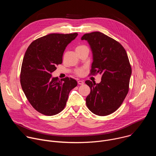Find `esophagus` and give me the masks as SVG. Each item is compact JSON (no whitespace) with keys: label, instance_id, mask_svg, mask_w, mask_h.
<instances>
[{"label":"esophagus","instance_id":"esophagus-1","mask_svg":"<svg viewBox=\"0 0 156 156\" xmlns=\"http://www.w3.org/2000/svg\"><path fill=\"white\" fill-rule=\"evenodd\" d=\"M78 84L83 85V84H84V81H81V80H79V81H78Z\"/></svg>","mask_w":156,"mask_h":156}]
</instances>
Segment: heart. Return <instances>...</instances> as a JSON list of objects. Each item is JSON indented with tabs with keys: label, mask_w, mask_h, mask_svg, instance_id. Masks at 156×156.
Here are the masks:
<instances>
[{
	"label": "heart",
	"mask_w": 156,
	"mask_h": 156,
	"mask_svg": "<svg viewBox=\"0 0 156 156\" xmlns=\"http://www.w3.org/2000/svg\"><path fill=\"white\" fill-rule=\"evenodd\" d=\"M85 47H86L85 46H78V47L76 48V51H78V50H79V49H82V48H85ZM76 73L77 75H80V76H81V75H83V73H84V70H83V69H78V70H76Z\"/></svg>",
	"instance_id": "b5f03b06"
}]
</instances>
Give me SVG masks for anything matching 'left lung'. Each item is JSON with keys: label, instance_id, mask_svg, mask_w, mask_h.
Segmentation results:
<instances>
[{"label": "left lung", "instance_id": "obj_1", "mask_svg": "<svg viewBox=\"0 0 156 156\" xmlns=\"http://www.w3.org/2000/svg\"><path fill=\"white\" fill-rule=\"evenodd\" d=\"M81 39L87 41L93 53L91 74L102 75L99 83L85 81L91 89L86 105L97 115H108L119 108L128 92L131 68L126 52L119 42L101 32L84 34Z\"/></svg>", "mask_w": 156, "mask_h": 156}]
</instances>
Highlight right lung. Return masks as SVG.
Masks as SVG:
<instances>
[{
  "instance_id": "1",
  "label": "right lung",
  "mask_w": 156,
  "mask_h": 156,
  "mask_svg": "<svg viewBox=\"0 0 156 156\" xmlns=\"http://www.w3.org/2000/svg\"><path fill=\"white\" fill-rule=\"evenodd\" d=\"M78 36L53 33L34 41L28 48L22 62L20 83L27 99L37 112L54 115L65 107L69 94L77 81L66 77L59 80L52 73L62 63L63 52Z\"/></svg>"
}]
</instances>
